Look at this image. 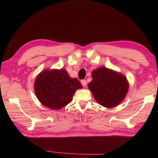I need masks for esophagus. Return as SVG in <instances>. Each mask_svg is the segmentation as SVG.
I'll return each mask as SVG.
<instances>
[{
    "label": "esophagus",
    "mask_w": 158,
    "mask_h": 158,
    "mask_svg": "<svg viewBox=\"0 0 158 158\" xmlns=\"http://www.w3.org/2000/svg\"><path fill=\"white\" fill-rule=\"evenodd\" d=\"M81 84L83 85V87H84V88H85V87L87 86V84H88V83H87V81L85 79H83L81 81Z\"/></svg>",
    "instance_id": "obj_1"
}]
</instances>
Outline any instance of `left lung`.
I'll use <instances>...</instances> for the list:
<instances>
[{
	"label": "left lung",
	"mask_w": 158,
	"mask_h": 158,
	"mask_svg": "<svg viewBox=\"0 0 158 158\" xmlns=\"http://www.w3.org/2000/svg\"><path fill=\"white\" fill-rule=\"evenodd\" d=\"M88 88L100 105L111 108L125 98L128 83L123 75L101 67L92 72V81Z\"/></svg>",
	"instance_id": "left-lung-1"
}]
</instances>
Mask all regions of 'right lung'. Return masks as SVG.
Instances as JSON below:
<instances>
[{"label":"right lung","instance_id":"right-lung-1","mask_svg":"<svg viewBox=\"0 0 158 158\" xmlns=\"http://www.w3.org/2000/svg\"><path fill=\"white\" fill-rule=\"evenodd\" d=\"M82 85L76 78H70L64 69L42 71L35 83V94L43 105L58 110L71 102L77 89Z\"/></svg>","mask_w":158,"mask_h":158}]
</instances>
